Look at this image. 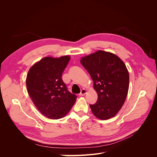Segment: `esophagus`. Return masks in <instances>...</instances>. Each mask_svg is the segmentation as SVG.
<instances>
[{"mask_svg":"<svg viewBox=\"0 0 157 157\" xmlns=\"http://www.w3.org/2000/svg\"><path fill=\"white\" fill-rule=\"evenodd\" d=\"M86 92H87L86 90L84 89V88H82V89L81 90V92H80V93L79 94V96H84L85 94H86Z\"/></svg>","mask_w":157,"mask_h":157,"instance_id":"esophagus-1","label":"esophagus"}]
</instances>
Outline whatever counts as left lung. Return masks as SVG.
Returning <instances> with one entry per match:
<instances>
[{
	"label": "left lung",
	"mask_w": 157,
	"mask_h": 157,
	"mask_svg": "<svg viewBox=\"0 0 157 157\" xmlns=\"http://www.w3.org/2000/svg\"><path fill=\"white\" fill-rule=\"evenodd\" d=\"M80 63L94 81L98 99L90 105L94 115L101 120L115 117L124 105L129 88V73L123 61L111 52L98 50L84 56Z\"/></svg>",
	"instance_id": "1"
}]
</instances>
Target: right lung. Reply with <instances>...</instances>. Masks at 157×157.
I'll use <instances>...</instances> for the list:
<instances>
[{"instance_id": "obj_1", "label": "right lung", "mask_w": 157, "mask_h": 157, "mask_svg": "<svg viewBox=\"0 0 157 157\" xmlns=\"http://www.w3.org/2000/svg\"><path fill=\"white\" fill-rule=\"evenodd\" d=\"M71 59L45 57L33 65L28 71L26 86L35 107L50 119L65 117L77 97L69 92L61 76Z\"/></svg>"}]
</instances>
